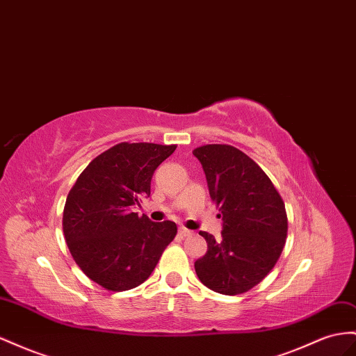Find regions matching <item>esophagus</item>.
Segmentation results:
<instances>
[{"label": "esophagus", "mask_w": 356, "mask_h": 356, "mask_svg": "<svg viewBox=\"0 0 356 356\" xmlns=\"http://www.w3.org/2000/svg\"><path fill=\"white\" fill-rule=\"evenodd\" d=\"M193 232H191V230H188L187 227H184V226H181L179 227V235L181 236H188V235H191Z\"/></svg>", "instance_id": "1"}]
</instances>
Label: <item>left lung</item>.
<instances>
[{
    "instance_id": "obj_1",
    "label": "left lung",
    "mask_w": 356,
    "mask_h": 356,
    "mask_svg": "<svg viewBox=\"0 0 356 356\" xmlns=\"http://www.w3.org/2000/svg\"><path fill=\"white\" fill-rule=\"evenodd\" d=\"M207 175L209 196L222 213V239L199 232L208 252L195 262L199 280L223 295H239L268 275L287 236L284 202L262 168L232 145L193 149ZM220 217V216H218Z\"/></svg>"
}]
</instances>
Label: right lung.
<instances>
[{
    "label": "right lung",
    "mask_w": 356,
    "mask_h": 356,
    "mask_svg": "<svg viewBox=\"0 0 356 356\" xmlns=\"http://www.w3.org/2000/svg\"><path fill=\"white\" fill-rule=\"evenodd\" d=\"M177 145L129 143L102 152L83 169L67 195L63 230L83 274L106 291L142 284L154 271L177 225L154 223L131 213L151 195V178Z\"/></svg>",
    "instance_id": "add662e5"
}]
</instances>
